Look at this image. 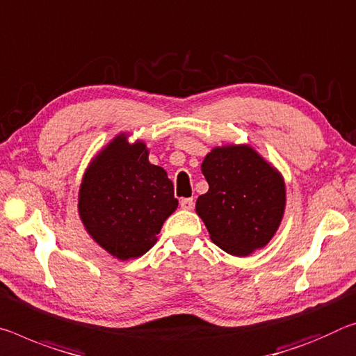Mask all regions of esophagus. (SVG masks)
<instances>
[{
    "label": "esophagus",
    "mask_w": 356,
    "mask_h": 356,
    "mask_svg": "<svg viewBox=\"0 0 356 356\" xmlns=\"http://www.w3.org/2000/svg\"><path fill=\"white\" fill-rule=\"evenodd\" d=\"M180 207L185 209V211H191V209L195 207L193 198H182V200H180Z\"/></svg>",
    "instance_id": "34e87169"
}]
</instances>
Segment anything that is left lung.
<instances>
[{"instance_id": "obj_1", "label": "left lung", "mask_w": 356, "mask_h": 356, "mask_svg": "<svg viewBox=\"0 0 356 356\" xmlns=\"http://www.w3.org/2000/svg\"><path fill=\"white\" fill-rule=\"evenodd\" d=\"M209 184L196 201L213 244L247 257L273 239L285 211V182L250 145L212 149L201 165Z\"/></svg>"}]
</instances>
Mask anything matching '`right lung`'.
Here are the masks:
<instances>
[{
	"label": "right lung",
	"mask_w": 356,
	"mask_h": 356,
	"mask_svg": "<svg viewBox=\"0 0 356 356\" xmlns=\"http://www.w3.org/2000/svg\"><path fill=\"white\" fill-rule=\"evenodd\" d=\"M172 182L149 161L143 140L118 134L93 158L79 190V216L95 242L118 259L149 252L177 209Z\"/></svg>",
	"instance_id": "1"
}]
</instances>
